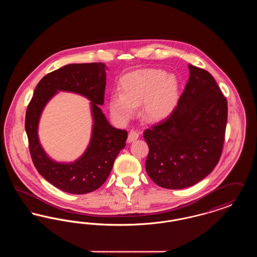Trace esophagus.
I'll return each instance as SVG.
<instances>
[{"label":"esophagus","instance_id":"esophagus-1","mask_svg":"<svg viewBox=\"0 0 257 257\" xmlns=\"http://www.w3.org/2000/svg\"><path fill=\"white\" fill-rule=\"evenodd\" d=\"M139 139V133L136 132L134 130L130 131L129 134H128V139H127V142L128 143H133L135 141H137Z\"/></svg>","mask_w":257,"mask_h":257}]
</instances>
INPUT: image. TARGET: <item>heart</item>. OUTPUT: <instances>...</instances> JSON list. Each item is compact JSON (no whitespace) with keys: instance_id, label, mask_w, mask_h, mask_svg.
Returning a JSON list of instances; mask_svg holds the SVG:
<instances>
[{"instance_id":"heart-1","label":"heart","mask_w":257,"mask_h":257,"mask_svg":"<svg viewBox=\"0 0 257 257\" xmlns=\"http://www.w3.org/2000/svg\"><path fill=\"white\" fill-rule=\"evenodd\" d=\"M179 101V85L173 75L157 69H146L125 75L121 92L111 93L109 100L110 114L126 122L140 106L143 118L149 122L166 119L175 110Z\"/></svg>"}]
</instances>
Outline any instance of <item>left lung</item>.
<instances>
[{
    "mask_svg": "<svg viewBox=\"0 0 257 257\" xmlns=\"http://www.w3.org/2000/svg\"><path fill=\"white\" fill-rule=\"evenodd\" d=\"M190 77L177 107L147 129L148 176L160 187L179 190L210 174L221 155L227 102L214 77L189 64Z\"/></svg>",
    "mask_w": 257,
    "mask_h": 257,
    "instance_id": "obj_1",
    "label": "left lung"
}]
</instances>
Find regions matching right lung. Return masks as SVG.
<instances>
[{
  "mask_svg": "<svg viewBox=\"0 0 257 257\" xmlns=\"http://www.w3.org/2000/svg\"><path fill=\"white\" fill-rule=\"evenodd\" d=\"M107 69L101 62L72 63L47 74L37 84L26 111L25 129L36 169L49 183L69 194L83 195L97 190L126 146L127 132L112 127L99 107L104 103ZM59 91L73 92L91 101L94 123L91 141L85 152L70 163L50 159L38 137L41 113Z\"/></svg>",
  "mask_w": 257,
  "mask_h": 257,
  "instance_id": "obj_1",
  "label": "right lung"
}]
</instances>
